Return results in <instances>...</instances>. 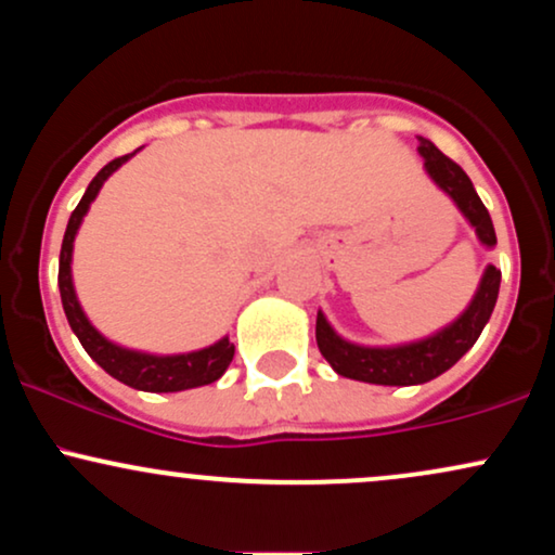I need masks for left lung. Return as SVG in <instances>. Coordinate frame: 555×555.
<instances>
[{"label":"left lung","mask_w":555,"mask_h":555,"mask_svg":"<svg viewBox=\"0 0 555 555\" xmlns=\"http://www.w3.org/2000/svg\"><path fill=\"white\" fill-rule=\"evenodd\" d=\"M417 140V154L423 156V167L428 171L430 180L454 201V206L460 208L464 219L469 221V227L475 229L477 240L486 247H493V221H490V214L488 208L482 206L480 195L475 193L473 180L464 175L460 164H454L449 156H443L428 138ZM499 286L501 271L495 269V266H488L480 284H477L473 302L467 305V310H464L454 323L436 331L433 336H425V339L397 344V347H365V344L341 339L334 331V326L326 321V315L318 310V349H321L323 358L328 360V365L339 375H344V378L365 380V384L378 386L428 384V380L438 378V375L449 371L451 365H456V362L464 358V352L473 349L477 336L482 334V328H486V323L490 321V313H493L495 299H499Z\"/></svg>","instance_id":"8db88e82"}]
</instances>
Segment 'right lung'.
<instances>
[{"label":"right lung","instance_id":"add662e5","mask_svg":"<svg viewBox=\"0 0 555 555\" xmlns=\"http://www.w3.org/2000/svg\"><path fill=\"white\" fill-rule=\"evenodd\" d=\"M140 151V149H138ZM114 158V162L106 164L99 175L93 177L91 184H88L86 195L80 197L78 208H75L73 216L67 221L65 240H62V253H60V295H62V308H65L69 328L75 331L82 349H86L91 358L104 367L112 378L122 380L125 386L138 388V391H151V393H169V391H184V388H197L208 386L214 380H219L229 362L234 358V344L229 341V336L219 339L211 347L195 349V352H182V354H149L138 352V349L119 347L106 339L101 331L93 328V323L88 321V315L82 313L78 295H75L73 286V242L75 234L82 224V216L88 214L91 203L99 195V190L104 188V182L117 171L127 158L138 154Z\"/></svg>","mask_w":555,"mask_h":555}]
</instances>
